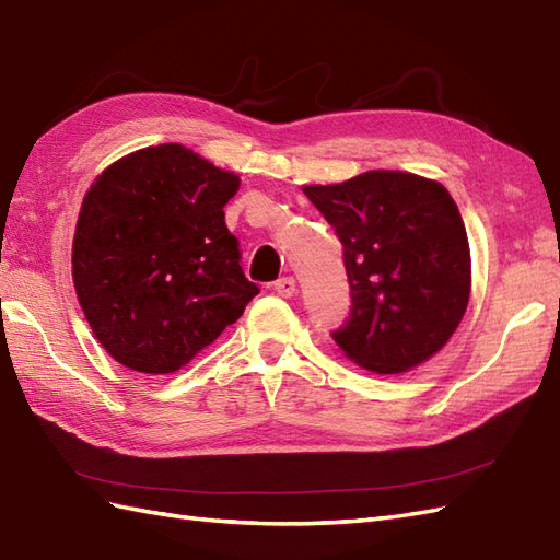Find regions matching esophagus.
Wrapping results in <instances>:
<instances>
[{
  "instance_id": "1",
  "label": "esophagus",
  "mask_w": 560,
  "mask_h": 560,
  "mask_svg": "<svg viewBox=\"0 0 560 560\" xmlns=\"http://www.w3.org/2000/svg\"><path fill=\"white\" fill-rule=\"evenodd\" d=\"M273 290L280 294V296H292L294 292H296V282H294V278H280V280H276V284H273Z\"/></svg>"
}]
</instances>
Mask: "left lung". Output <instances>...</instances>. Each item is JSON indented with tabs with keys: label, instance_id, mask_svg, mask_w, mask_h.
Here are the masks:
<instances>
[{
	"label": "left lung",
	"instance_id": "left-lung-1",
	"mask_svg": "<svg viewBox=\"0 0 560 560\" xmlns=\"http://www.w3.org/2000/svg\"><path fill=\"white\" fill-rule=\"evenodd\" d=\"M304 192L343 247L351 313L331 331L339 349L380 374L441 351L471 290L466 229L445 186L376 170Z\"/></svg>",
	"mask_w": 560,
	"mask_h": 560
}]
</instances>
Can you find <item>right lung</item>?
I'll return each instance as SVG.
<instances>
[{
	"instance_id": "right-lung-1",
	"label": "right lung",
	"mask_w": 560,
	"mask_h": 560,
	"mask_svg": "<svg viewBox=\"0 0 560 560\" xmlns=\"http://www.w3.org/2000/svg\"><path fill=\"white\" fill-rule=\"evenodd\" d=\"M237 188L235 174L178 143L136 150L89 188L72 280L96 339L125 368L180 370L259 294L225 225Z\"/></svg>"
}]
</instances>
